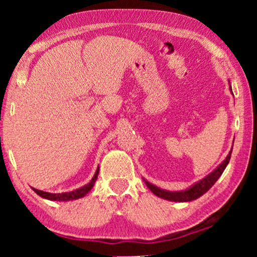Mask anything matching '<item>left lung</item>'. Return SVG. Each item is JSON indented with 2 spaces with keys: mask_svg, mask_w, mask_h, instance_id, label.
Listing matches in <instances>:
<instances>
[{
  "mask_svg": "<svg viewBox=\"0 0 257 257\" xmlns=\"http://www.w3.org/2000/svg\"><path fill=\"white\" fill-rule=\"evenodd\" d=\"M231 90V87H230ZM233 150V147H231ZM231 150L229 154H228L226 159L222 164L220 165L219 167L216 168L215 171H213L209 175H207L206 178H203L202 180H200L199 182H196L195 185H193L192 187H189L186 191H181V192H168V191H164V189H160L159 187H156V186L150 184V182H146L147 187L151 189V192L153 194H156L159 198H163L165 200H170V201H179V202H186V201H192V200H195L200 198V196L205 194V193L208 191V189L212 187V186L215 184L217 181V179L221 177V174L223 173L224 168L227 167L228 163L230 160V156H231Z\"/></svg>",
  "mask_w": 257,
  "mask_h": 257,
  "instance_id": "left-lung-1",
  "label": "left lung"
}]
</instances>
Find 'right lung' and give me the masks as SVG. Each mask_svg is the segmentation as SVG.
Listing matches in <instances>:
<instances>
[{
	"label": "right lung",
	"instance_id": "obj_1",
	"mask_svg": "<svg viewBox=\"0 0 257 257\" xmlns=\"http://www.w3.org/2000/svg\"><path fill=\"white\" fill-rule=\"evenodd\" d=\"M98 173H99V168H97V172L94 173V177L92 178V180H91L89 184L84 186V187H80L72 192L58 193V194H54V193L43 192V191H40V189H36V188H33V189L37 193L38 195L42 196V198L52 200V201H69V200H77L79 198H83L84 195H86V193H89L91 191V188L93 187L94 182H96V180H97Z\"/></svg>",
	"mask_w": 257,
	"mask_h": 257
}]
</instances>
